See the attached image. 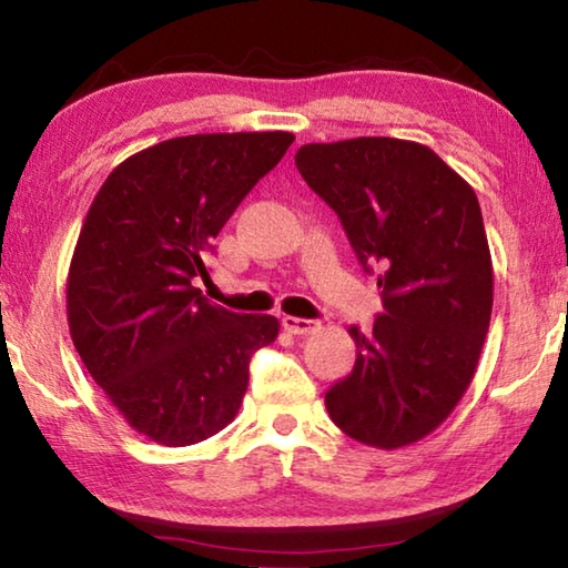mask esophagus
Instances as JSON below:
<instances>
[{
    "label": "esophagus",
    "mask_w": 568,
    "mask_h": 568,
    "mask_svg": "<svg viewBox=\"0 0 568 568\" xmlns=\"http://www.w3.org/2000/svg\"><path fill=\"white\" fill-rule=\"evenodd\" d=\"M283 328L293 335H307L318 328L315 321H305V318H295V315H283Z\"/></svg>",
    "instance_id": "34e87169"
}]
</instances>
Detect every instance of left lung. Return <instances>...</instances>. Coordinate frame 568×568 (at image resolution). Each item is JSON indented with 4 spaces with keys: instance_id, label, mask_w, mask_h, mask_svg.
<instances>
[{
    "instance_id": "left-lung-1",
    "label": "left lung",
    "mask_w": 568,
    "mask_h": 568,
    "mask_svg": "<svg viewBox=\"0 0 568 568\" xmlns=\"http://www.w3.org/2000/svg\"><path fill=\"white\" fill-rule=\"evenodd\" d=\"M295 165L345 227L365 273L376 265L383 313L358 325L351 376L325 393L345 436L376 448L426 438L464 396L484 348L494 267L474 187L410 140L313 142Z\"/></svg>"
}]
</instances>
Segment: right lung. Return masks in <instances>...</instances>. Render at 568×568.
Instances as JSON below:
<instances>
[{"label":"right lung","instance_id":"add662e5","mask_svg":"<svg viewBox=\"0 0 568 568\" xmlns=\"http://www.w3.org/2000/svg\"><path fill=\"white\" fill-rule=\"evenodd\" d=\"M293 132L187 134L120 162L94 195L67 275L70 335L120 416L192 446L237 416L273 315H240L195 287L213 240Z\"/></svg>","mask_w":568,"mask_h":568}]
</instances>
